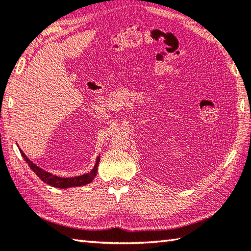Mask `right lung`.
<instances>
[{"mask_svg": "<svg viewBox=\"0 0 251 251\" xmlns=\"http://www.w3.org/2000/svg\"><path fill=\"white\" fill-rule=\"evenodd\" d=\"M20 151H21V155H22L24 160L28 164L29 168H31L32 171L41 178V180H43L44 182H46V184L50 186L56 187V188H70V187H79V186L90 184V182H92L93 179L95 178L96 174H97V169H99L100 156L96 158L95 166L90 173L84 174V175H82V176H76V177H67V178L58 177L56 175H52V174L49 172H45L44 169L40 168L39 166H36L35 164L32 163V161L27 158L26 155H25L22 151L20 150Z\"/></svg>", "mask_w": 251, "mask_h": 251, "instance_id": "obj_1", "label": "right lung"}]
</instances>
